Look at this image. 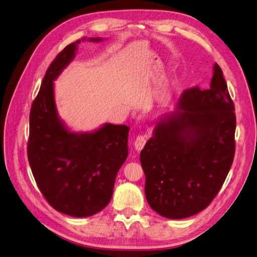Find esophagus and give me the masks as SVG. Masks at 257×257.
I'll return each mask as SVG.
<instances>
[{"mask_svg": "<svg viewBox=\"0 0 257 257\" xmlns=\"http://www.w3.org/2000/svg\"><path fill=\"white\" fill-rule=\"evenodd\" d=\"M146 143V138L145 136H138L136 141H135V147H136V151L141 152L143 150V147Z\"/></svg>", "mask_w": 257, "mask_h": 257, "instance_id": "esophagus-1", "label": "esophagus"}]
</instances>
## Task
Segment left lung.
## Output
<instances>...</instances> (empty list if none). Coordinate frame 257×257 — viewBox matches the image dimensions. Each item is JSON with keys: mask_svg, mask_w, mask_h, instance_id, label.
<instances>
[{"mask_svg": "<svg viewBox=\"0 0 257 257\" xmlns=\"http://www.w3.org/2000/svg\"><path fill=\"white\" fill-rule=\"evenodd\" d=\"M208 89H186L176 109L156 121L140 154L145 195L169 219L204 210L224 183L235 155V107L218 64Z\"/></svg>", "mask_w": 257, "mask_h": 257, "instance_id": "left-lung-1", "label": "left lung"}]
</instances>
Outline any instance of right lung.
<instances>
[{
  "label": "right lung",
  "mask_w": 257,
  "mask_h": 257,
  "mask_svg": "<svg viewBox=\"0 0 257 257\" xmlns=\"http://www.w3.org/2000/svg\"><path fill=\"white\" fill-rule=\"evenodd\" d=\"M84 37L66 47L48 68L30 113L28 158L36 184L48 203L67 216L90 217L110 203L117 173L128 157L126 125L103 123L74 132L56 109L54 81L74 59Z\"/></svg>",
  "instance_id": "add662e5"
}]
</instances>
